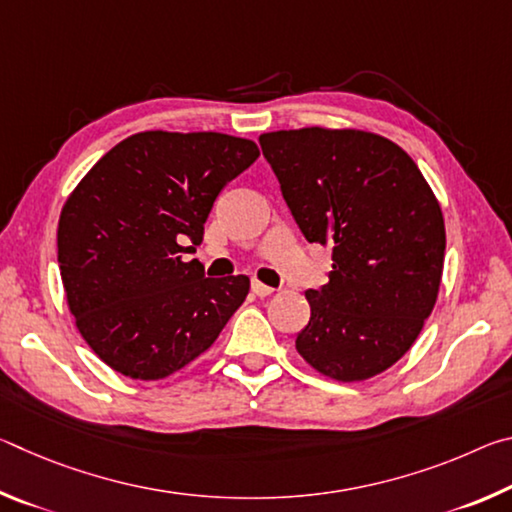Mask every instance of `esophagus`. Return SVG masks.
<instances>
[{"label": "esophagus", "mask_w": 512, "mask_h": 512, "mask_svg": "<svg viewBox=\"0 0 512 512\" xmlns=\"http://www.w3.org/2000/svg\"><path fill=\"white\" fill-rule=\"evenodd\" d=\"M250 289H253L255 296H259V298H268V296H271V293L275 291L273 287H266V284L257 282V280H253V284H250Z\"/></svg>", "instance_id": "obj_1"}]
</instances>
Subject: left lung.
<instances>
[{"label":"left lung","instance_id":"1","mask_svg":"<svg viewBox=\"0 0 512 512\" xmlns=\"http://www.w3.org/2000/svg\"><path fill=\"white\" fill-rule=\"evenodd\" d=\"M264 158L309 244L332 246L329 282L307 289L296 350L339 381L375 377L418 339L438 298L445 223L409 155L363 131H277Z\"/></svg>","mask_w":512,"mask_h":512}]
</instances>
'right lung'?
Instances as JSON below:
<instances>
[{"mask_svg":"<svg viewBox=\"0 0 512 512\" xmlns=\"http://www.w3.org/2000/svg\"><path fill=\"white\" fill-rule=\"evenodd\" d=\"M223 133L119 142L67 198L58 266L76 327L112 370L162 379L203 354L246 300V275L205 277L196 253L223 187L257 160Z\"/></svg>","mask_w":512,"mask_h":512,"instance_id":"add662e5","label":"right lung"}]
</instances>
